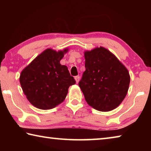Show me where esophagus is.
<instances>
[{
	"mask_svg": "<svg viewBox=\"0 0 151 151\" xmlns=\"http://www.w3.org/2000/svg\"><path fill=\"white\" fill-rule=\"evenodd\" d=\"M75 81H76V83H78V81H79V79H80V77H79L78 76H76L75 77Z\"/></svg>",
	"mask_w": 151,
	"mask_h": 151,
	"instance_id": "34e87169",
	"label": "esophagus"
}]
</instances>
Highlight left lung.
<instances>
[{
    "mask_svg": "<svg viewBox=\"0 0 151 151\" xmlns=\"http://www.w3.org/2000/svg\"><path fill=\"white\" fill-rule=\"evenodd\" d=\"M86 70L78 85L88 105L108 112L119 106L129 88V70L116 56L103 47L84 52Z\"/></svg>",
    "mask_w": 151,
    "mask_h": 151,
    "instance_id": "left-lung-1",
    "label": "left lung"
}]
</instances>
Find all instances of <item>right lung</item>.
Wrapping results in <instances>:
<instances>
[{
  "label": "right lung",
  "instance_id": "1",
  "mask_svg": "<svg viewBox=\"0 0 151 151\" xmlns=\"http://www.w3.org/2000/svg\"><path fill=\"white\" fill-rule=\"evenodd\" d=\"M68 48L56 51L47 48L22 70L20 83L27 99L42 110L55 108L65 101L69 86L76 81L67 66L60 61Z\"/></svg>",
  "mask_w": 151,
  "mask_h": 151
}]
</instances>
